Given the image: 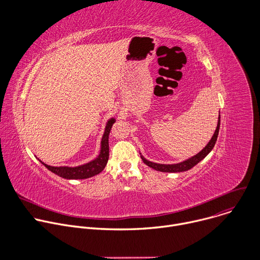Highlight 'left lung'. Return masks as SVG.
I'll use <instances>...</instances> for the list:
<instances>
[{
  "mask_svg": "<svg viewBox=\"0 0 260 260\" xmlns=\"http://www.w3.org/2000/svg\"><path fill=\"white\" fill-rule=\"evenodd\" d=\"M219 127H220V113H219V117H218V123H217V127L215 129V133L212 137V139L209 141V143L207 144V146H205L204 149L202 151H200L198 154L193 155L192 157L181 161L179 164H173V165H165V164H156V162H152L150 160L146 159L141 153V158L144 161L145 165H147L148 167L152 168L153 170L159 171V172H164V173H179V172H185L188 171L191 168H193L196 165H198L201 160H203L213 149V147L215 146V143L217 141L218 138V134H219Z\"/></svg>",
  "mask_w": 260,
  "mask_h": 260,
  "instance_id": "obj_1",
  "label": "left lung"
}]
</instances>
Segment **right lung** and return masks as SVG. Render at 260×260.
<instances>
[{"mask_svg": "<svg viewBox=\"0 0 260 260\" xmlns=\"http://www.w3.org/2000/svg\"><path fill=\"white\" fill-rule=\"evenodd\" d=\"M115 118H110L106 124L105 132L101 141V150L98 157L93 160L78 166V167H52L44 164L39 158V161L43 166H45L50 172L54 173L55 175L69 179V180H76V179H87L100 174L106 167L109 158V135L111 132L113 123L115 122Z\"/></svg>", "mask_w": 260, "mask_h": 260, "instance_id": "obj_1", "label": "right lung"}]
</instances>
